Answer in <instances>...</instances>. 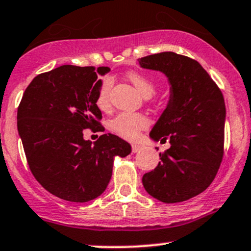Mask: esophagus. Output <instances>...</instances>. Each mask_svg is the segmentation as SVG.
I'll use <instances>...</instances> for the list:
<instances>
[{"instance_id": "1", "label": "esophagus", "mask_w": 251, "mask_h": 251, "mask_svg": "<svg viewBox=\"0 0 251 251\" xmlns=\"http://www.w3.org/2000/svg\"><path fill=\"white\" fill-rule=\"evenodd\" d=\"M141 146H139V145H133L131 146V151H133V153H137V151H141Z\"/></svg>"}]
</instances>
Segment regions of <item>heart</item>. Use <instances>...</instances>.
<instances>
[{"mask_svg":"<svg viewBox=\"0 0 251 251\" xmlns=\"http://www.w3.org/2000/svg\"><path fill=\"white\" fill-rule=\"evenodd\" d=\"M126 78L145 97H151L155 92L154 81L142 73L129 72ZM112 85H114V78L111 75H104L100 78L97 96H96V104L102 110L108 109ZM148 125V118L145 115L135 114V112H121L110 121V129L123 139L135 140L139 136L140 131L147 128Z\"/></svg>","mask_w":251,"mask_h":251,"instance_id":"1","label":"heart"}]
</instances>
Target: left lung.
<instances>
[{
    "label": "left lung",
    "instance_id": "left-lung-1",
    "mask_svg": "<svg viewBox=\"0 0 251 251\" xmlns=\"http://www.w3.org/2000/svg\"><path fill=\"white\" fill-rule=\"evenodd\" d=\"M139 63L162 72L171 84L167 106L149 134L154 141L168 140L171 147L143 176V187L167 204L188 201L210 186L223 159V95L201 65L185 55L162 52Z\"/></svg>",
    "mask_w": 251,
    "mask_h": 251
}]
</instances>
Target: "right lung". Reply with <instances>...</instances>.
I'll use <instances>...</instances> for the list:
<instances>
[{"instance_id":"add662e5","label":"right lung","mask_w":251,"mask_h":251,"mask_svg":"<svg viewBox=\"0 0 251 251\" xmlns=\"http://www.w3.org/2000/svg\"><path fill=\"white\" fill-rule=\"evenodd\" d=\"M102 66L63 65L41 73L27 86L18 109V130L36 181L53 196L86 202L100 196L111 179L115 156L130 154L128 142L103 134L92 143L83 131H104L96 104Z\"/></svg>"}]
</instances>
